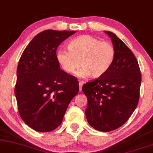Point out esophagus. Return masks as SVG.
Instances as JSON below:
<instances>
[{"label":"esophagus","instance_id":"1","mask_svg":"<svg viewBox=\"0 0 153 153\" xmlns=\"http://www.w3.org/2000/svg\"><path fill=\"white\" fill-rule=\"evenodd\" d=\"M83 84H84V82L79 81V91L82 90V86H83Z\"/></svg>","mask_w":153,"mask_h":153}]
</instances>
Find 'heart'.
Returning a JSON list of instances; mask_svg holds the SVG:
<instances>
[{
	"instance_id": "obj_1",
	"label": "heart",
	"mask_w": 153,
	"mask_h": 153,
	"mask_svg": "<svg viewBox=\"0 0 153 153\" xmlns=\"http://www.w3.org/2000/svg\"><path fill=\"white\" fill-rule=\"evenodd\" d=\"M69 51L59 49L56 59L59 66L66 73L72 74L79 66L75 76L97 79L103 76L112 66L115 57V50L110 43L101 41L90 35L75 38L67 46Z\"/></svg>"
}]
</instances>
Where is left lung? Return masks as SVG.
<instances>
[{"label": "left lung", "instance_id": "obj_1", "mask_svg": "<svg viewBox=\"0 0 153 153\" xmlns=\"http://www.w3.org/2000/svg\"><path fill=\"white\" fill-rule=\"evenodd\" d=\"M112 40L115 57L103 76L84 84L87 97V122L95 130L109 132L128 120L140 98L141 73L132 51L114 33L105 30Z\"/></svg>", "mask_w": 153, "mask_h": 153}]
</instances>
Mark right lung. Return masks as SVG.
<instances>
[{"mask_svg": "<svg viewBox=\"0 0 153 153\" xmlns=\"http://www.w3.org/2000/svg\"><path fill=\"white\" fill-rule=\"evenodd\" d=\"M76 31L46 30L30 41L20 58L15 95L21 119L40 132L55 130L79 92L75 77L60 69L57 47Z\"/></svg>", "mask_w": 153, "mask_h": 153, "instance_id": "right-lung-1", "label": "right lung"}]
</instances>
